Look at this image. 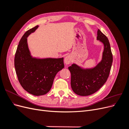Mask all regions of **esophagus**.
Masks as SVG:
<instances>
[{"instance_id": "obj_1", "label": "esophagus", "mask_w": 129, "mask_h": 129, "mask_svg": "<svg viewBox=\"0 0 129 129\" xmlns=\"http://www.w3.org/2000/svg\"><path fill=\"white\" fill-rule=\"evenodd\" d=\"M73 62V59L71 56L68 55L64 58V63L67 64H69Z\"/></svg>"}]
</instances>
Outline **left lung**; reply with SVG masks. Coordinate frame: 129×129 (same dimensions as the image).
Masks as SVG:
<instances>
[{
  "label": "left lung",
  "mask_w": 129,
  "mask_h": 129,
  "mask_svg": "<svg viewBox=\"0 0 129 129\" xmlns=\"http://www.w3.org/2000/svg\"><path fill=\"white\" fill-rule=\"evenodd\" d=\"M97 39L104 44L102 60L95 68L83 69L75 64L69 66L71 73V87L73 91L80 96H88L95 93L106 82L113 61L112 54L108 38L97 30Z\"/></svg>",
  "instance_id": "left-lung-1"
}]
</instances>
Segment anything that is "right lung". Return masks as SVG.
<instances>
[{
    "label": "right lung",
    "instance_id": "obj_1",
    "mask_svg": "<svg viewBox=\"0 0 129 129\" xmlns=\"http://www.w3.org/2000/svg\"><path fill=\"white\" fill-rule=\"evenodd\" d=\"M28 30L19 41L14 57V67L19 83L35 96L44 95L52 88L56 74L64 67L63 58L38 59L30 55L27 38L38 28Z\"/></svg>",
    "mask_w": 129,
    "mask_h": 129
}]
</instances>
